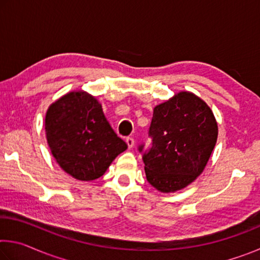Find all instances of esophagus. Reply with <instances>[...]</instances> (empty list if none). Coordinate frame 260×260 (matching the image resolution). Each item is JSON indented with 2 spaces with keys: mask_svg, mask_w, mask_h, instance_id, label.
<instances>
[{
  "mask_svg": "<svg viewBox=\"0 0 260 260\" xmlns=\"http://www.w3.org/2000/svg\"><path fill=\"white\" fill-rule=\"evenodd\" d=\"M126 143H127V146H128V148H133L134 147V139L128 136V138H126Z\"/></svg>",
  "mask_w": 260,
  "mask_h": 260,
  "instance_id": "esophagus-1",
  "label": "esophagus"
}]
</instances>
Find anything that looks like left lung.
I'll use <instances>...</instances> for the list:
<instances>
[{
	"instance_id": "1",
	"label": "left lung",
	"mask_w": 260,
	"mask_h": 260,
	"mask_svg": "<svg viewBox=\"0 0 260 260\" xmlns=\"http://www.w3.org/2000/svg\"><path fill=\"white\" fill-rule=\"evenodd\" d=\"M151 148L143 152L148 182L161 192L187 187L203 172L218 138L212 110L189 91H180L153 109Z\"/></svg>"
}]
</instances>
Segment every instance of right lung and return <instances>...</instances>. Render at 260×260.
I'll use <instances>...</instances> for the list:
<instances>
[{"mask_svg": "<svg viewBox=\"0 0 260 260\" xmlns=\"http://www.w3.org/2000/svg\"><path fill=\"white\" fill-rule=\"evenodd\" d=\"M50 151L65 172L81 181L105 173L127 144L105 118L102 105L86 91H71L57 100L46 114Z\"/></svg>", "mask_w": 260, "mask_h": 260, "instance_id": "obj_1", "label": "right lung"}]
</instances>
